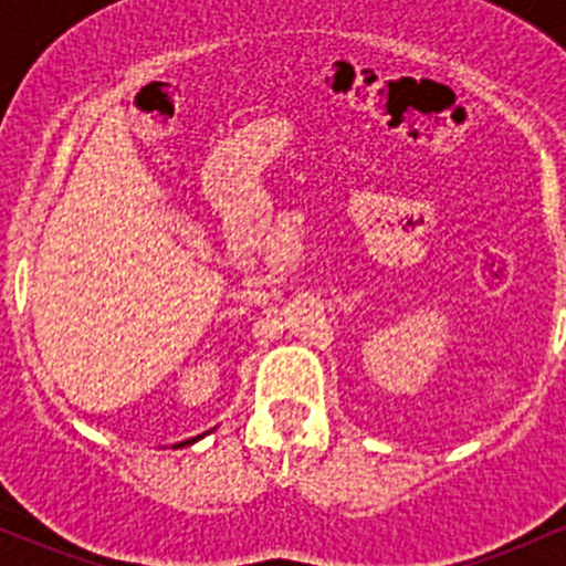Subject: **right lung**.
Wrapping results in <instances>:
<instances>
[{
	"instance_id": "1",
	"label": "right lung",
	"mask_w": 566,
	"mask_h": 566,
	"mask_svg": "<svg viewBox=\"0 0 566 566\" xmlns=\"http://www.w3.org/2000/svg\"><path fill=\"white\" fill-rule=\"evenodd\" d=\"M199 438H205V432H202V436H197V438H188V441H180V443H175V449H180V447H191V443H197Z\"/></svg>"
}]
</instances>
